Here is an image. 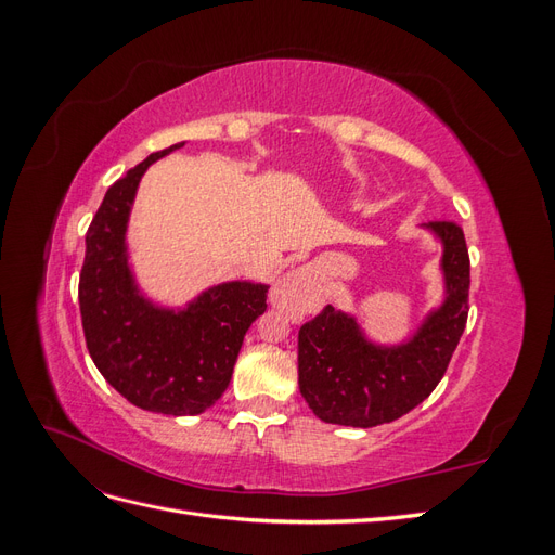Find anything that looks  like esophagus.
<instances>
[{
    "instance_id": "esophagus-1",
    "label": "esophagus",
    "mask_w": 555,
    "mask_h": 555,
    "mask_svg": "<svg viewBox=\"0 0 555 555\" xmlns=\"http://www.w3.org/2000/svg\"><path fill=\"white\" fill-rule=\"evenodd\" d=\"M271 304L287 314L294 322L322 306V287L310 266H300L289 275H284L271 292Z\"/></svg>"
}]
</instances>
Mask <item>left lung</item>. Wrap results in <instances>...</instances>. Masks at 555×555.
Masks as SVG:
<instances>
[{
    "mask_svg": "<svg viewBox=\"0 0 555 555\" xmlns=\"http://www.w3.org/2000/svg\"><path fill=\"white\" fill-rule=\"evenodd\" d=\"M442 243L444 300L400 345L367 340L354 314L326 306L298 331V386L326 424L373 428L424 402L442 379L467 322L469 257L463 229L424 224Z\"/></svg>",
    "mask_w": 555,
    "mask_h": 555,
    "instance_id": "8db88e82",
    "label": "left lung"
}]
</instances>
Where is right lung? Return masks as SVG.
<instances>
[{"instance_id":"add662e5","label":"right lung","mask_w":555,"mask_h":555,"mask_svg":"<svg viewBox=\"0 0 555 555\" xmlns=\"http://www.w3.org/2000/svg\"><path fill=\"white\" fill-rule=\"evenodd\" d=\"M182 145L111 184L86 236L78 300L88 351L113 389L141 410L192 416L227 391L245 333L266 312L268 284L222 282L176 310L141 294L127 251L129 212L147 166Z\"/></svg>"}]
</instances>
